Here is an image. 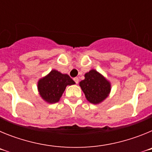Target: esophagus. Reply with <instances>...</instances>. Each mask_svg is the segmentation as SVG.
Wrapping results in <instances>:
<instances>
[{"instance_id":"obj_1","label":"esophagus","mask_w":152,"mask_h":152,"mask_svg":"<svg viewBox=\"0 0 152 152\" xmlns=\"http://www.w3.org/2000/svg\"><path fill=\"white\" fill-rule=\"evenodd\" d=\"M74 80H75V82L76 83V84H78V82H79L78 77H75V78H74Z\"/></svg>"}]
</instances>
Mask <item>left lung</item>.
<instances>
[{
    "instance_id": "obj_1",
    "label": "left lung",
    "mask_w": 152,
    "mask_h": 152,
    "mask_svg": "<svg viewBox=\"0 0 152 152\" xmlns=\"http://www.w3.org/2000/svg\"><path fill=\"white\" fill-rule=\"evenodd\" d=\"M85 79L80 82V86L87 100L97 104L107 97L110 91V84L95 70L86 73Z\"/></svg>"
}]
</instances>
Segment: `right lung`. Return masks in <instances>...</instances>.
Segmentation results:
<instances>
[{
  "mask_svg": "<svg viewBox=\"0 0 152 152\" xmlns=\"http://www.w3.org/2000/svg\"><path fill=\"white\" fill-rule=\"evenodd\" d=\"M75 82L68 75H63L56 70H52L49 75L40 79L38 89L41 96L48 103H56L60 100L67 85Z\"/></svg>",
  "mask_w": 152,
  "mask_h": 152,
  "instance_id": "right-lung-1",
  "label": "right lung"
}]
</instances>
